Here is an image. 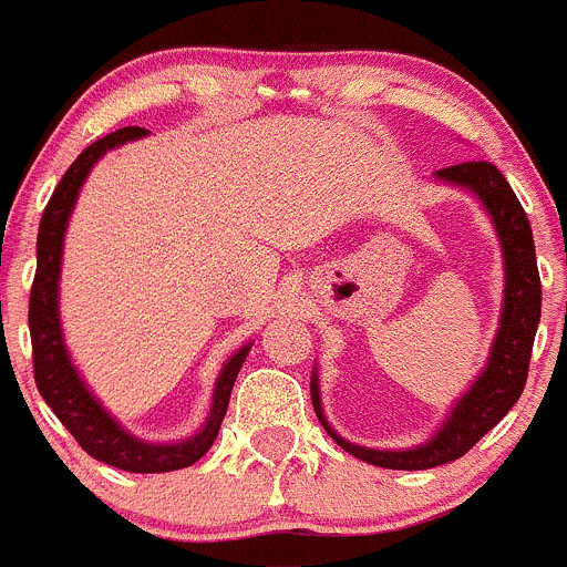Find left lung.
Segmentation results:
<instances>
[{
  "label": "left lung",
  "mask_w": 567,
  "mask_h": 567,
  "mask_svg": "<svg viewBox=\"0 0 567 567\" xmlns=\"http://www.w3.org/2000/svg\"><path fill=\"white\" fill-rule=\"evenodd\" d=\"M435 178L474 193L491 215L498 243H502L504 306L502 319H498V333L493 339L491 355H487V367L452 408L444 427L413 450H369V446H358L341 439L324 419L317 374H311L313 411H317L319 422L328 430L330 439L344 452L355 455L358 461L383 468H400V472H422V468H435L457 461L482 435L491 433L502 422L504 413L518 402L526 385L532 344H535L537 322H540V276H537L529 217L509 189L502 171L491 162L480 159L441 167V171H435Z\"/></svg>",
  "instance_id": "obj_1"
}]
</instances>
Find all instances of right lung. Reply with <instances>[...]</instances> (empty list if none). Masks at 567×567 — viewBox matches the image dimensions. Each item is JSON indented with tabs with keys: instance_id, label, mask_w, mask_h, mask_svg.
<instances>
[{
	"instance_id": "add662e5",
	"label": "right lung",
	"mask_w": 567,
	"mask_h": 567,
	"mask_svg": "<svg viewBox=\"0 0 567 567\" xmlns=\"http://www.w3.org/2000/svg\"><path fill=\"white\" fill-rule=\"evenodd\" d=\"M145 128L126 126L106 137L95 140L87 145L74 165L65 171L60 184L54 187L47 209H43L41 228H38V270L30 291V336H32V367H35V383L47 405L52 408L54 416L63 422L76 439V444L95 457V461L115 466L121 472L134 474H159L176 472V468L193 466L195 461L209 452L220 433L223 416L228 411L234 380L248 358L250 344L234 352L223 367L220 378L215 383V396H212V411L204 427L189 439L176 441V444H148L143 439H134L132 433L121 427L110 413L101 408V402L91 394L85 380L80 378L76 367L71 363L69 350L63 341V328H60V265H63V239L69 228V217L74 212L80 189L85 184L87 173L106 151L128 143V140L145 137Z\"/></svg>"
}]
</instances>
